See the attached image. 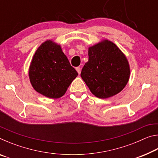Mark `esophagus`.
I'll return each instance as SVG.
<instances>
[{
  "label": "esophagus",
  "mask_w": 158,
  "mask_h": 158,
  "mask_svg": "<svg viewBox=\"0 0 158 158\" xmlns=\"http://www.w3.org/2000/svg\"><path fill=\"white\" fill-rule=\"evenodd\" d=\"M76 70L77 71V73H78L79 74H81V69L79 68V67H77V68H76Z\"/></svg>",
  "instance_id": "34e87169"
}]
</instances>
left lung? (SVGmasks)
Returning a JSON list of instances; mask_svg holds the SVG:
<instances>
[{
  "label": "left lung",
  "instance_id": "obj_1",
  "mask_svg": "<svg viewBox=\"0 0 158 158\" xmlns=\"http://www.w3.org/2000/svg\"><path fill=\"white\" fill-rule=\"evenodd\" d=\"M130 74L127 58L114 42L104 40L89 48V61L81 77L97 98L106 99L121 92Z\"/></svg>",
  "mask_w": 158,
  "mask_h": 158
}]
</instances>
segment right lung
<instances>
[{"mask_svg": "<svg viewBox=\"0 0 158 158\" xmlns=\"http://www.w3.org/2000/svg\"><path fill=\"white\" fill-rule=\"evenodd\" d=\"M33 89L45 97L56 99L65 94L78 73L60 45L47 40L36 50L28 72Z\"/></svg>", "mask_w": 158, "mask_h": 158, "instance_id": "obj_1", "label": "right lung"}]
</instances>
